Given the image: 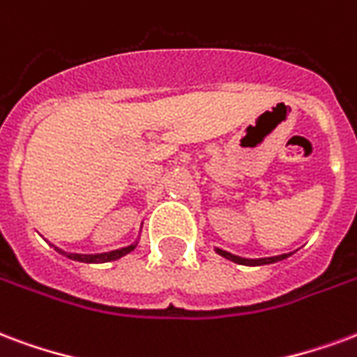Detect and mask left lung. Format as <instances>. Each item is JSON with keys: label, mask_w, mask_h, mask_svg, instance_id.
Here are the masks:
<instances>
[{"label": "left lung", "mask_w": 357, "mask_h": 357, "mask_svg": "<svg viewBox=\"0 0 357 357\" xmlns=\"http://www.w3.org/2000/svg\"><path fill=\"white\" fill-rule=\"evenodd\" d=\"M218 255H222L225 259L232 262H238V264H245V266H261V264H272V262L283 261V259H287L291 253L285 255H278V257H266V259H243V257H238V255L228 253V251H222V249H215Z\"/></svg>", "instance_id": "left-lung-1"}]
</instances>
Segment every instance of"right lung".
<instances>
[{
  "mask_svg": "<svg viewBox=\"0 0 357 357\" xmlns=\"http://www.w3.org/2000/svg\"><path fill=\"white\" fill-rule=\"evenodd\" d=\"M137 247V243H132V245L121 247V249H116V251H110V253H98V255H79V253H66V251H62L59 247H54L59 253H62L64 257H68L72 261H79V262H91V264H96V262H110V261H118L125 255H129Z\"/></svg>",
  "mask_w": 357,
  "mask_h": 357,
  "instance_id": "right-lung-1",
  "label": "right lung"
}]
</instances>
